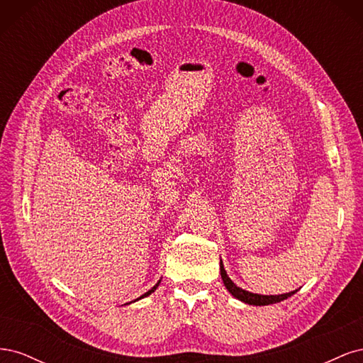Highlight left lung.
Masks as SVG:
<instances>
[{"mask_svg":"<svg viewBox=\"0 0 363 363\" xmlns=\"http://www.w3.org/2000/svg\"><path fill=\"white\" fill-rule=\"evenodd\" d=\"M219 269H221V277H223V281L225 284L227 291L232 294L233 296H236L238 300L244 301V303H248V304H255V306H267V304H274V303H279V301H283L286 300L288 296L294 295L296 291H292V292H288V294H281V295H259V294H251L248 291H244L240 289L239 286H236V284L230 280V277L227 276V272L224 269V265L223 262L219 263Z\"/></svg>","mask_w":363,"mask_h":363,"instance_id":"left-lung-1","label":"left lung"}]
</instances>
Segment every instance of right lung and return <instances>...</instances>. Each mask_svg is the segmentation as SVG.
I'll return each mask as SVG.
<instances>
[{
  "label": "right lung",
  "mask_w": 363,
  "mask_h": 363,
  "mask_svg": "<svg viewBox=\"0 0 363 363\" xmlns=\"http://www.w3.org/2000/svg\"><path fill=\"white\" fill-rule=\"evenodd\" d=\"M159 283H160V281H157V284H156V286H152V288H151V289H150V291H148V292H145V294H144V295H140V296H139V298H138V300H140V298H144V296H147V295H150V294H151V292H155V291H156V288H157V286H159Z\"/></svg>",
  "instance_id": "right-lung-1"
}]
</instances>
